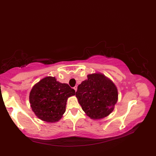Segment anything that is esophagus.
<instances>
[{"label": "esophagus", "mask_w": 156, "mask_h": 156, "mask_svg": "<svg viewBox=\"0 0 156 156\" xmlns=\"http://www.w3.org/2000/svg\"><path fill=\"white\" fill-rule=\"evenodd\" d=\"M74 89H75V92H76L77 91V86H75V87L73 88Z\"/></svg>", "instance_id": "esophagus-1"}]
</instances>
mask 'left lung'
Returning a JSON list of instances; mask_svg holds the SVG:
<instances>
[{
  "label": "left lung",
  "mask_w": 156,
  "mask_h": 156,
  "mask_svg": "<svg viewBox=\"0 0 156 156\" xmlns=\"http://www.w3.org/2000/svg\"><path fill=\"white\" fill-rule=\"evenodd\" d=\"M76 97L81 108L92 119H100L113 111L118 99L116 86L101 73L89 74L78 86Z\"/></svg>",
  "instance_id": "left-lung-1"
}]
</instances>
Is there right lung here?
<instances>
[{
  "label": "right lung",
  "instance_id": "1",
  "mask_svg": "<svg viewBox=\"0 0 156 156\" xmlns=\"http://www.w3.org/2000/svg\"><path fill=\"white\" fill-rule=\"evenodd\" d=\"M75 95V90L67 83L59 82L55 77L47 76L32 87L29 101L38 118L47 122H55L63 116L68 98Z\"/></svg>",
  "mask_w": 156,
  "mask_h": 156
}]
</instances>
